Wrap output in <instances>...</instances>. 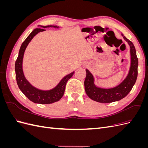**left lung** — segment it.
<instances>
[{
	"instance_id": "1",
	"label": "left lung",
	"mask_w": 148,
	"mask_h": 148,
	"mask_svg": "<svg viewBox=\"0 0 148 148\" xmlns=\"http://www.w3.org/2000/svg\"><path fill=\"white\" fill-rule=\"evenodd\" d=\"M130 48L131 65L128 75L118 86L112 88H101L95 84L93 75L88 69L86 70V77L84 80V89L88 96L92 100L101 103H110L120 101L130 92L135 84L138 76V59L135 47L132 41L122 34Z\"/></svg>"
}]
</instances>
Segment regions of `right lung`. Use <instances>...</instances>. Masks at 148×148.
<instances>
[{
  "instance_id": "obj_1",
  "label": "right lung",
  "mask_w": 148,
  "mask_h": 148,
  "mask_svg": "<svg viewBox=\"0 0 148 148\" xmlns=\"http://www.w3.org/2000/svg\"><path fill=\"white\" fill-rule=\"evenodd\" d=\"M42 28H36L31 32L25 41L22 43L20 47L18 56L15 62V70L16 75V83L18 88L24 95L28 97V99L34 103L40 104H49L59 101L63 96L66 82L73 75L75 71L66 75L62 78L57 86L49 90H41L31 85L27 79H26L23 71V59L24 53L26 47L30 42L34 36L39 32L46 31L44 28L53 27L59 28L57 26H39Z\"/></svg>"
}]
</instances>
